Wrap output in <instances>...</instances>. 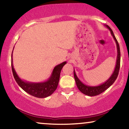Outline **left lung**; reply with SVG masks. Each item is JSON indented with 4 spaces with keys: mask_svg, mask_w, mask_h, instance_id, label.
Segmentation results:
<instances>
[{
    "mask_svg": "<svg viewBox=\"0 0 129 129\" xmlns=\"http://www.w3.org/2000/svg\"><path fill=\"white\" fill-rule=\"evenodd\" d=\"M105 26L110 31L111 35H112V36L114 39V41L116 42V47H117V59H116V63L115 68H114V71L112 74V75L110 76V77H109L106 81H105V82L103 83L100 84V85L94 86H89L86 85V84L83 83L78 78L76 74L75 70L74 69V77H75V82L76 83L77 88H78L79 90H80L82 93H83V94L89 96H97V95L101 94L102 93L105 91L106 90L108 89L110 86H112V84H113V83L115 82L116 79H117L118 75H119L120 64V51L119 45V43H118L117 40L116 39V37L114 35V33L113 32L112 30L111 29V28L109 27L108 25H106V24H105Z\"/></svg>",
    "mask_w": 129,
    "mask_h": 129,
    "instance_id": "8db88e82",
    "label": "left lung"
}]
</instances>
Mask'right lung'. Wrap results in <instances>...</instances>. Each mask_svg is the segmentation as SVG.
I'll return each mask as SVG.
<instances>
[{
	"instance_id": "add662e5",
	"label": "right lung",
	"mask_w": 129,
	"mask_h": 129,
	"mask_svg": "<svg viewBox=\"0 0 129 129\" xmlns=\"http://www.w3.org/2000/svg\"><path fill=\"white\" fill-rule=\"evenodd\" d=\"M12 54V69L14 78L18 85L23 90L28 94L38 98H47L50 96L56 90L59 83L61 69L64 66V64H66V61H64L54 67L50 77L47 80L42 82H30L21 79L17 74L13 67Z\"/></svg>"
}]
</instances>
